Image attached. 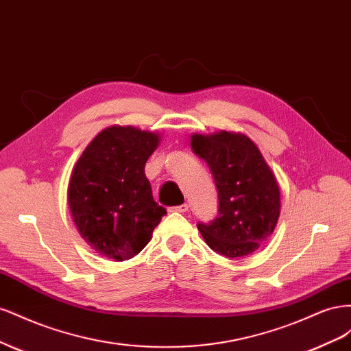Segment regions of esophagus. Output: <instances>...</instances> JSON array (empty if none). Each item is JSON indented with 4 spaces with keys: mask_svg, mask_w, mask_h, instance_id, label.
<instances>
[{
    "mask_svg": "<svg viewBox=\"0 0 351 351\" xmlns=\"http://www.w3.org/2000/svg\"><path fill=\"white\" fill-rule=\"evenodd\" d=\"M187 209H189L187 204H182V205H178V206H169L168 208L169 212H186Z\"/></svg>",
    "mask_w": 351,
    "mask_h": 351,
    "instance_id": "34e87169",
    "label": "esophagus"
}]
</instances>
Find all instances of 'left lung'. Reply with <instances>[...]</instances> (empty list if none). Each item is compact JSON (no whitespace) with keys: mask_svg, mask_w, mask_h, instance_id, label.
<instances>
[{"mask_svg":"<svg viewBox=\"0 0 351 351\" xmlns=\"http://www.w3.org/2000/svg\"><path fill=\"white\" fill-rule=\"evenodd\" d=\"M193 152L209 165L218 190V214L197 228L208 246L241 258L267 240L280 217V189L247 136L221 132L192 136Z\"/></svg>","mask_w":351,"mask_h":351,"instance_id":"8db88e82","label":"left lung"}]
</instances>
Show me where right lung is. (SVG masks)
<instances>
[{"instance_id": "add662e5", "label": "right lung", "mask_w": 351, "mask_h": 351, "mask_svg": "<svg viewBox=\"0 0 351 351\" xmlns=\"http://www.w3.org/2000/svg\"><path fill=\"white\" fill-rule=\"evenodd\" d=\"M159 137L134 127H110L84 149L69 184L74 224L89 246L115 261L132 259L167 214L154 200L145 164Z\"/></svg>"}]
</instances>
